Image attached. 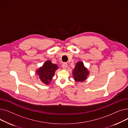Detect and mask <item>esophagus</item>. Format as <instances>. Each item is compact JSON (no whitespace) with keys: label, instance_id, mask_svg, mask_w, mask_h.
Segmentation results:
<instances>
[{"label":"esophagus","instance_id":"1","mask_svg":"<svg viewBox=\"0 0 128 128\" xmlns=\"http://www.w3.org/2000/svg\"><path fill=\"white\" fill-rule=\"evenodd\" d=\"M68 64H67L66 63H63V65H62V68H63V69H66L67 68H68Z\"/></svg>","mask_w":128,"mask_h":128}]
</instances>
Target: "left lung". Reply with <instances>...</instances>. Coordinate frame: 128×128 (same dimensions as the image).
<instances>
[{
  "instance_id": "left-lung-1",
  "label": "left lung",
  "mask_w": 128,
  "mask_h": 128,
  "mask_svg": "<svg viewBox=\"0 0 128 128\" xmlns=\"http://www.w3.org/2000/svg\"><path fill=\"white\" fill-rule=\"evenodd\" d=\"M89 75V71L84 66V63L78 61L73 69L72 76L76 82H84Z\"/></svg>"
}]
</instances>
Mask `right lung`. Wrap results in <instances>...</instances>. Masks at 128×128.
I'll use <instances>...</instances> for the list:
<instances>
[{
  "label": "right lung",
  "mask_w": 128,
  "mask_h": 128,
  "mask_svg": "<svg viewBox=\"0 0 128 128\" xmlns=\"http://www.w3.org/2000/svg\"><path fill=\"white\" fill-rule=\"evenodd\" d=\"M58 69V66L56 64H53L50 60H48L36 70V72L41 82L46 85H48L51 82L52 77L54 76Z\"/></svg>",
  "instance_id": "1"
}]
</instances>
